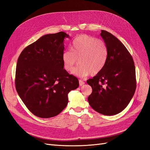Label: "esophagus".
I'll return each mask as SVG.
<instances>
[{"instance_id":"34e87169","label":"esophagus","mask_w":150,"mask_h":150,"mask_svg":"<svg viewBox=\"0 0 150 150\" xmlns=\"http://www.w3.org/2000/svg\"><path fill=\"white\" fill-rule=\"evenodd\" d=\"M79 86H83L84 84H85V83L84 82V81H83L82 80H79Z\"/></svg>"}]
</instances>
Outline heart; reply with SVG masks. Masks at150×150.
<instances>
[{
	"label": "heart",
	"mask_w": 150,
	"mask_h": 150,
	"mask_svg": "<svg viewBox=\"0 0 150 150\" xmlns=\"http://www.w3.org/2000/svg\"><path fill=\"white\" fill-rule=\"evenodd\" d=\"M70 50H65L62 54L64 69L72 74L84 78L91 74L93 76L100 72L106 64L108 47L103 40L86 34L79 35L72 42Z\"/></svg>",
	"instance_id": "heart-1"
}]
</instances>
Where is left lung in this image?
<instances>
[{"instance_id": "left-lung-1", "label": "left lung", "mask_w": 150, "mask_h": 150, "mask_svg": "<svg viewBox=\"0 0 150 150\" xmlns=\"http://www.w3.org/2000/svg\"><path fill=\"white\" fill-rule=\"evenodd\" d=\"M108 47V57L103 70L87 81L93 91L88 100L100 114H118L128 105L134 94L137 81L134 61L120 40L108 31L100 34Z\"/></svg>"}]
</instances>
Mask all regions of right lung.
Returning a JSON list of instances; mask_svg holds the SVG:
<instances>
[{"mask_svg": "<svg viewBox=\"0 0 150 150\" xmlns=\"http://www.w3.org/2000/svg\"><path fill=\"white\" fill-rule=\"evenodd\" d=\"M64 32L42 36L26 47L18 58L16 71L17 92L35 116H56L68 103V93L79 86L76 77L64 69L62 54Z\"/></svg>", "mask_w": 150, "mask_h": 150, "instance_id": "1", "label": "right lung"}]
</instances>
